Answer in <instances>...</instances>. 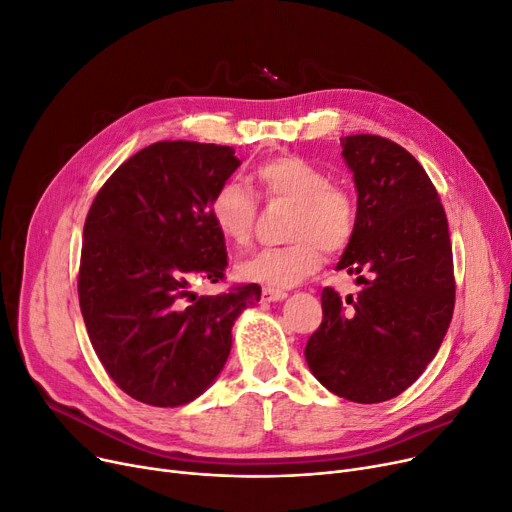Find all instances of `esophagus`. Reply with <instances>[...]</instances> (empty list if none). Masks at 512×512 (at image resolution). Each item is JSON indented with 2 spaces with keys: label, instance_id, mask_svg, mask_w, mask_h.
<instances>
[{
  "label": "esophagus",
  "instance_id": "34e87169",
  "mask_svg": "<svg viewBox=\"0 0 512 512\" xmlns=\"http://www.w3.org/2000/svg\"><path fill=\"white\" fill-rule=\"evenodd\" d=\"M284 297H286V291H280V288H272V286L261 288V299L263 301H280Z\"/></svg>",
  "mask_w": 512,
  "mask_h": 512
}]
</instances>
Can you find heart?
<instances>
[{"label": "heart", "instance_id": "b5f03b06", "mask_svg": "<svg viewBox=\"0 0 512 512\" xmlns=\"http://www.w3.org/2000/svg\"><path fill=\"white\" fill-rule=\"evenodd\" d=\"M265 201L293 205L286 247L263 249L238 263L242 280L286 288L320 270L324 251H345L358 232V201L353 192L332 182L316 163L299 154H274L253 169ZM209 217L219 236L236 247L251 240L257 201L238 182H221L209 198Z\"/></svg>", "mask_w": 512, "mask_h": 512}]
</instances>
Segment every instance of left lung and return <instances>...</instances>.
<instances>
[{
	"label": "left lung",
	"mask_w": 512,
	"mask_h": 512,
	"mask_svg": "<svg viewBox=\"0 0 512 512\" xmlns=\"http://www.w3.org/2000/svg\"><path fill=\"white\" fill-rule=\"evenodd\" d=\"M358 188V232L337 270L358 274L362 291L326 286L322 324L305 360L316 379L358 404L406 391L446 337L456 280L448 217L427 171L393 140L341 138Z\"/></svg>",
	"instance_id": "left-lung-1"
}]
</instances>
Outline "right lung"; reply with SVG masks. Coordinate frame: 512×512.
Here are the masks:
<instances>
[{
    "instance_id": "right-lung-1",
    "label": "right lung",
    "mask_w": 512,
    "mask_h": 512,
    "mask_svg": "<svg viewBox=\"0 0 512 512\" xmlns=\"http://www.w3.org/2000/svg\"><path fill=\"white\" fill-rule=\"evenodd\" d=\"M238 165L232 146L154 142L108 177L85 217L77 291L87 335L110 379L148 406L201 395L228 360L236 316L261 297L257 284L190 291L226 280L209 198Z\"/></svg>"
}]
</instances>
